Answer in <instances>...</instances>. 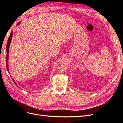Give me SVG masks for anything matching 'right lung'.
<instances>
[{"instance_id":"add662e5","label":"right lung","mask_w":123,"mask_h":123,"mask_svg":"<svg viewBox=\"0 0 123 123\" xmlns=\"http://www.w3.org/2000/svg\"><path fill=\"white\" fill-rule=\"evenodd\" d=\"M20 23H18L17 25H19ZM12 35H13V31H12L10 33V35L9 37L8 38V42H7V44H6V69L8 71H9L8 69V56H9V46L10 44V43L11 41L12 40ZM14 81V80H13Z\"/></svg>"}]
</instances>
